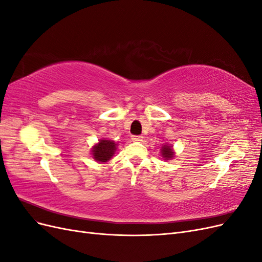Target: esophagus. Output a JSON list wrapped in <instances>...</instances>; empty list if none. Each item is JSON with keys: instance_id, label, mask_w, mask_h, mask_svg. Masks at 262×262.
I'll return each instance as SVG.
<instances>
[{"instance_id": "34e87169", "label": "esophagus", "mask_w": 262, "mask_h": 262, "mask_svg": "<svg viewBox=\"0 0 262 262\" xmlns=\"http://www.w3.org/2000/svg\"><path fill=\"white\" fill-rule=\"evenodd\" d=\"M131 139L133 142H141L142 140H143V138H142L141 136H133Z\"/></svg>"}]
</instances>
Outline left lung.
I'll use <instances>...</instances> for the list:
<instances>
[{
  "instance_id": "8db88e82",
  "label": "left lung",
  "mask_w": 262,
  "mask_h": 262,
  "mask_svg": "<svg viewBox=\"0 0 262 262\" xmlns=\"http://www.w3.org/2000/svg\"><path fill=\"white\" fill-rule=\"evenodd\" d=\"M176 153H175V149H173L172 145L170 144H163L161 147V156L163 157V160L165 161H170L171 158L175 157Z\"/></svg>"
}]
</instances>
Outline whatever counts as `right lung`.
I'll return each instance as SVG.
<instances>
[{
  "instance_id": "add662e5",
  "label": "right lung",
  "mask_w": 262,
  "mask_h": 262,
  "mask_svg": "<svg viewBox=\"0 0 262 262\" xmlns=\"http://www.w3.org/2000/svg\"><path fill=\"white\" fill-rule=\"evenodd\" d=\"M118 144L115 141L106 138L99 139L91 148L92 157L99 164H105L112 160L117 150Z\"/></svg>"
}]
</instances>
